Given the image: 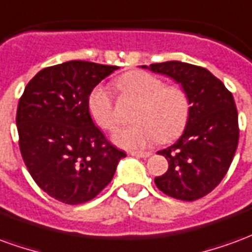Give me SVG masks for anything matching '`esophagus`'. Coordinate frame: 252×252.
Returning a JSON list of instances; mask_svg holds the SVG:
<instances>
[{"label":"esophagus","instance_id":"1","mask_svg":"<svg viewBox=\"0 0 252 252\" xmlns=\"http://www.w3.org/2000/svg\"><path fill=\"white\" fill-rule=\"evenodd\" d=\"M129 154L132 157H136V158H148L151 155V151H132Z\"/></svg>","mask_w":252,"mask_h":252}]
</instances>
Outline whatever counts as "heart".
<instances>
[{"instance_id": "heart-1", "label": "heart", "mask_w": 252, "mask_h": 252, "mask_svg": "<svg viewBox=\"0 0 252 252\" xmlns=\"http://www.w3.org/2000/svg\"><path fill=\"white\" fill-rule=\"evenodd\" d=\"M120 89L139 99L133 112L135 124L115 132L113 142L126 150H142L157 140L170 142L180 135L189 119L188 94L175 85H164L160 78L146 71H131L119 81ZM88 108L94 123L105 131L117 126L113 97L109 88L97 85L90 92Z\"/></svg>"}]
</instances>
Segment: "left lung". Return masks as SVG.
Here are the masks:
<instances>
[{
  "instance_id": "obj_1",
  "label": "left lung",
  "mask_w": 252,
  "mask_h": 252,
  "mask_svg": "<svg viewBox=\"0 0 252 252\" xmlns=\"http://www.w3.org/2000/svg\"><path fill=\"white\" fill-rule=\"evenodd\" d=\"M142 67L173 78L190 102L182 136L158 153L167 159L169 169L155 178V185L177 200H198L221 182L238 148V110L232 93L204 67L178 61Z\"/></svg>"
}]
</instances>
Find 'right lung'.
Segmentation results:
<instances>
[{
    "label": "right lung",
    "mask_w": 252,
    "mask_h": 252,
    "mask_svg": "<svg viewBox=\"0 0 252 252\" xmlns=\"http://www.w3.org/2000/svg\"><path fill=\"white\" fill-rule=\"evenodd\" d=\"M117 68L85 61L47 67L20 98L21 157L37 186L61 202L93 200L126 157L94 126L88 108L90 92Z\"/></svg>",
    "instance_id": "right-lung-1"
}]
</instances>
